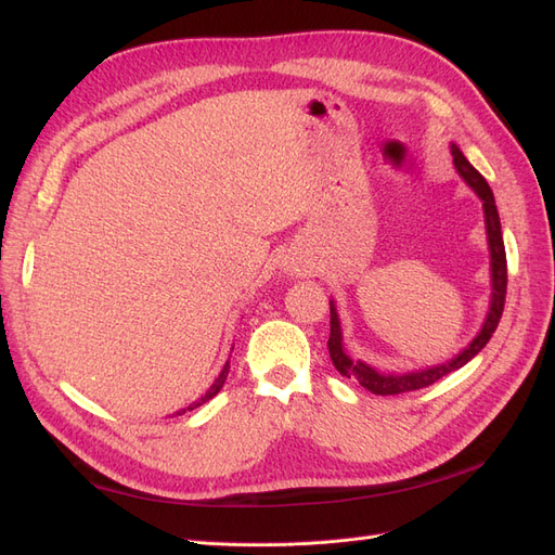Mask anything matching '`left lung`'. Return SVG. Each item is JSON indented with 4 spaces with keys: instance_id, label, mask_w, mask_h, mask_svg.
I'll use <instances>...</instances> for the list:
<instances>
[{
    "instance_id": "1",
    "label": "left lung",
    "mask_w": 555,
    "mask_h": 555,
    "mask_svg": "<svg viewBox=\"0 0 555 555\" xmlns=\"http://www.w3.org/2000/svg\"><path fill=\"white\" fill-rule=\"evenodd\" d=\"M451 157H453V169L465 180V184L473 190L483 208V227H486V243H489V257H491V300H489V312L483 317V324L479 333L465 349H461L456 357L449 359L447 363L418 367V371L410 373H382L371 363L361 359H351L345 349V335H343V322L338 314V304L331 298V338H328V354L343 377L357 379L363 389H367L375 396H396V393H408L424 389L433 382L442 379L444 375L459 371L467 361H473L479 351L491 340V335L498 328V322L502 317V308H505V294H507V257H505V243H502V227H500V215L495 208V196L489 188V182L475 169L467 157L461 153L456 143H451Z\"/></svg>"
}]
</instances>
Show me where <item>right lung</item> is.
<instances>
[{
	"label": "right lung",
	"mask_w": 555,
	"mask_h": 555,
	"mask_svg": "<svg viewBox=\"0 0 555 555\" xmlns=\"http://www.w3.org/2000/svg\"><path fill=\"white\" fill-rule=\"evenodd\" d=\"M233 349V347H231ZM229 367H231V361L227 359V363H224V367H222V373L220 375H217V379L212 382V386H210V389L204 393V396H201L198 400H194L192 402V405H188V408H184V410H178L176 414H184V412H192V410H196V408H201V405H206V402L210 400V398H215L217 393H220V389H222V386H224V382H227V375H229Z\"/></svg>",
	"instance_id": "1"
}]
</instances>
